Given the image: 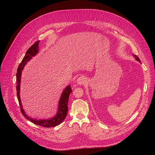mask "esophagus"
Listing matches in <instances>:
<instances>
[{
	"mask_svg": "<svg viewBox=\"0 0 155 155\" xmlns=\"http://www.w3.org/2000/svg\"><path fill=\"white\" fill-rule=\"evenodd\" d=\"M77 84L79 85H84V84H85L87 83V79L83 77V76H81V77H79L78 79H77Z\"/></svg>",
	"mask_w": 155,
	"mask_h": 155,
	"instance_id": "34e87169",
	"label": "esophagus"
}]
</instances>
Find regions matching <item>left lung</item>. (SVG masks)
<instances>
[{"instance_id":"obj_1","label":"left lung","mask_w":155,"mask_h":155,"mask_svg":"<svg viewBox=\"0 0 155 155\" xmlns=\"http://www.w3.org/2000/svg\"><path fill=\"white\" fill-rule=\"evenodd\" d=\"M133 56H134V57L135 58V59L136 60H137L138 61H139V62H140V59L137 57V55H133Z\"/></svg>"}]
</instances>
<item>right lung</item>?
Listing matches in <instances>:
<instances>
[{"instance_id":"add662e5","label":"right lung","mask_w":155,"mask_h":155,"mask_svg":"<svg viewBox=\"0 0 155 155\" xmlns=\"http://www.w3.org/2000/svg\"><path fill=\"white\" fill-rule=\"evenodd\" d=\"M39 41H37L31 47L27 50L26 53L25 55L24 58L22 59L21 63H20L19 66L17 69V72L16 74V79H17V83H16V89H17V95L18 103H19L22 115L25 117V118L30 121L31 122L34 123L37 125L44 127H53L63 122V121L66 118L67 112H68V101L70 94L71 93L72 88L71 86L70 85L67 87H65L64 91L62 92V94L60 97L58 104V109L56 114L48 119H35L31 118L30 116H28L22 109V105L21 104V97H20V87H21V74L22 71L26 64L29 61L36 55L39 52Z\"/></svg>"}]
</instances>
